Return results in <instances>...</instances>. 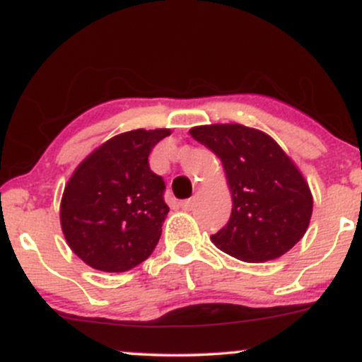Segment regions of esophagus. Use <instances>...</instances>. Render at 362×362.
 <instances>
[{"instance_id":"1","label":"esophagus","mask_w":362,"mask_h":362,"mask_svg":"<svg viewBox=\"0 0 362 362\" xmlns=\"http://www.w3.org/2000/svg\"><path fill=\"white\" fill-rule=\"evenodd\" d=\"M180 206H182V209H184V211H192L194 206H195V199L194 197L192 199H185V201L180 202Z\"/></svg>"}]
</instances>
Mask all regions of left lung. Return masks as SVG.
I'll use <instances>...</instances> for the list:
<instances>
[{
    "mask_svg": "<svg viewBox=\"0 0 362 362\" xmlns=\"http://www.w3.org/2000/svg\"><path fill=\"white\" fill-rule=\"evenodd\" d=\"M190 136L221 160L231 192L230 221L211 236L243 262L284 255L306 233L313 195L294 161L271 136L242 124H211Z\"/></svg>",
    "mask_w": 362,
    "mask_h": 362,
    "instance_id": "8db88e82",
    "label": "left lung"
}]
</instances>
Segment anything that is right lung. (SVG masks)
Returning <instances> with one entry per match:
<instances>
[{"mask_svg":"<svg viewBox=\"0 0 362 362\" xmlns=\"http://www.w3.org/2000/svg\"><path fill=\"white\" fill-rule=\"evenodd\" d=\"M170 129H134L91 151L78 165L61 199V228L69 248L90 267L126 272L155 250L165 204L163 178L148 156Z\"/></svg>","mask_w":362,"mask_h":362,"instance_id":"obj_1","label":"right lung"}]
</instances>
